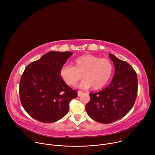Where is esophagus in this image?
<instances>
[{
  "label": "esophagus",
  "instance_id": "1",
  "mask_svg": "<svg viewBox=\"0 0 155 155\" xmlns=\"http://www.w3.org/2000/svg\"><path fill=\"white\" fill-rule=\"evenodd\" d=\"M77 93H78V96H80L81 94H82L83 93V92L82 91H78Z\"/></svg>",
  "mask_w": 155,
  "mask_h": 155
}]
</instances>
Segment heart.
I'll return each mask as SVG.
<instances>
[{
    "mask_svg": "<svg viewBox=\"0 0 155 155\" xmlns=\"http://www.w3.org/2000/svg\"><path fill=\"white\" fill-rule=\"evenodd\" d=\"M74 66H62L59 74L68 85L74 86L80 81L82 75L84 80L80 86L83 87H91L98 90L104 87L111 78L114 72V65L107 58H100L93 54H84L73 61Z\"/></svg>",
    "mask_w": 155,
    "mask_h": 155,
    "instance_id": "obj_1",
    "label": "heart"
}]
</instances>
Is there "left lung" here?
I'll return each instance as SVG.
<instances>
[{
    "label": "left lung",
    "mask_w": 155,
    "mask_h": 155,
    "mask_svg": "<svg viewBox=\"0 0 155 155\" xmlns=\"http://www.w3.org/2000/svg\"><path fill=\"white\" fill-rule=\"evenodd\" d=\"M109 56L115 65L112 82L104 90L90 93V101L85 106L93 120L111 123L124 117L134 106L137 94V75L127 62L114 54Z\"/></svg>",
    "instance_id": "8db88e82"
}]
</instances>
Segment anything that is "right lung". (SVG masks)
Returning a JSON list of instances; mask_svg holds the SVG:
<instances>
[{"mask_svg": "<svg viewBox=\"0 0 155 155\" xmlns=\"http://www.w3.org/2000/svg\"><path fill=\"white\" fill-rule=\"evenodd\" d=\"M72 55L69 51H50L26 66L19 82V97L26 112L43 123H54L69 112L77 97L61 77V68Z\"/></svg>", "mask_w": 155, "mask_h": 155, "instance_id": "obj_1", "label": "right lung"}]
</instances>
